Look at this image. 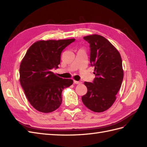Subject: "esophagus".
<instances>
[{
  "instance_id": "34e87169",
  "label": "esophagus",
  "mask_w": 147,
  "mask_h": 147,
  "mask_svg": "<svg viewBox=\"0 0 147 147\" xmlns=\"http://www.w3.org/2000/svg\"><path fill=\"white\" fill-rule=\"evenodd\" d=\"M74 84H80L82 82L81 81H74Z\"/></svg>"
}]
</instances>
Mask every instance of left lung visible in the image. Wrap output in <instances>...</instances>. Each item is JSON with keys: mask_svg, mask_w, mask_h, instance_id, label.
Returning a JSON list of instances; mask_svg holds the SVG:
<instances>
[{"mask_svg": "<svg viewBox=\"0 0 147 147\" xmlns=\"http://www.w3.org/2000/svg\"><path fill=\"white\" fill-rule=\"evenodd\" d=\"M90 44V62L95 78L84 82L87 94L82 97L84 105L100 113L111 107L123 82L124 72L119 52L104 37L94 34L84 37Z\"/></svg>", "mask_w": 147, "mask_h": 147, "instance_id": "8db88e82", "label": "left lung"}]
</instances>
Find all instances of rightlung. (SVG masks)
Returning a JSON list of instances; mask_svg holds the SVG:
<instances>
[{"label":"right lung","mask_w":147,"mask_h":147,"mask_svg":"<svg viewBox=\"0 0 147 147\" xmlns=\"http://www.w3.org/2000/svg\"><path fill=\"white\" fill-rule=\"evenodd\" d=\"M75 40H40L29 48L21 63L20 81L29 103L42 113H50L60 107L61 92L73 84L72 79L57 76L52 69L58 68L61 53Z\"/></svg>","instance_id":"1"}]
</instances>
